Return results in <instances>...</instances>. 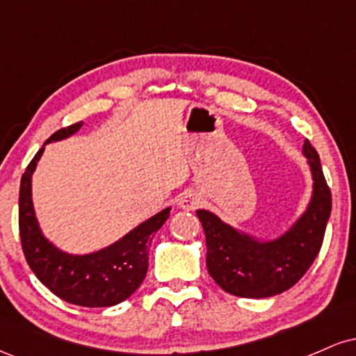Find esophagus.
Listing matches in <instances>:
<instances>
[{"label": "esophagus", "instance_id": "obj_1", "mask_svg": "<svg viewBox=\"0 0 356 356\" xmlns=\"http://www.w3.org/2000/svg\"><path fill=\"white\" fill-rule=\"evenodd\" d=\"M199 204H201V197L192 191H186L184 194H181V197H179V207L184 211L197 209Z\"/></svg>", "mask_w": 356, "mask_h": 356}]
</instances>
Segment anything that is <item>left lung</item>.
<instances>
[{"label": "left lung", "instance_id": "left-lung-1", "mask_svg": "<svg viewBox=\"0 0 356 356\" xmlns=\"http://www.w3.org/2000/svg\"><path fill=\"white\" fill-rule=\"evenodd\" d=\"M303 154L313 177L312 201L280 238L259 241L209 211L195 212L206 234L207 271L226 293L241 298L280 295L295 286L316 259L332 214V192L309 140H305Z\"/></svg>", "mask_w": 356, "mask_h": 356}]
</instances>
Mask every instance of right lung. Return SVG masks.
<instances>
[{
    "label": "right lung",
    "mask_w": 356,
    "mask_h": 356,
    "mask_svg": "<svg viewBox=\"0 0 356 356\" xmlns=\"http://www.w3.org/2000/svg\"><path fill=\"white\" fill-rule=\"evenodd\" d=\"M83 122L56 130L44 142L61 140L79 132ZM44 145L36 152L19 184V238L28 266L48 289L72 305L105 308L122 303L142 284L149 268V246L164 226L170 207L138 224L117 243L90 254H68L43 236L31 201V175Z\"/></svg>",
    "instance_id": "right-lung-1"
}]
</instances>
